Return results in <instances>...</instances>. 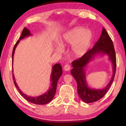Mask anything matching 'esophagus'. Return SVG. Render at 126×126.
Returning a JSON list of instances; mask_svg holds the SVG:
<instances>
[{"label":"esophagus","mask_w":126,"mask_h":126,"mask_svg":"<svg viewBox=\"0 0 126 126\" xmlns=\"http://www.w3.org/2000/svg\"><path fill=\"white\" fill-rule=\"evenodd\" d=\"M64 71H69V70L71 69V65H70L69 64L65 65L64 67Z\"/></svg>","instance_id":"34e87169"}]
</instances>
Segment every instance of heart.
Returning a JSON list of instances; mask_svg holds the SVG:
<instances>
[{
    "label": "heart",
    "mask_w": 126,
    "mask_h": 126,
    "mask_svg": "<svg viewBox=\"0 0 126 126\" xmlns=\"http://www.w3.org/2000/svg\"><path fill=\"white\" fill-rule=\"evenodd\" d=\"M93 38V33L83 27H76L68 31L63 35L61 44L62 46L72 45L71 53L75 57H81L88 52ZM59 48L58 50H61Z\"/></svg>",
    "instance_id": "1"
}]
</instances>
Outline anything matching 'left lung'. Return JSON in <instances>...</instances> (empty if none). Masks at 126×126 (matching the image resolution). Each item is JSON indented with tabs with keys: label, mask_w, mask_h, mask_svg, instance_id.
<instances>
[{
	"label": "left lung",
	"mask_w": 126,
	"mask_h": 126,
	"mask_svg": "<svg viewBox=\"0 0 126 126\" xmlns=\"http://www.w3.org/2000/svg\"><path fill=\"white\" fill-rule=\"evenodd\" d=\"M98 54H107L112 64L113 76L109 84L103 89H93L88 87L86 80L85 67ZM73 68L71 74L77 83L78 93L80 98L86 103H93L103 97L114 80L116 71V57L113 42L104 28L101 37L91 49L89 50L81 58L72 62Z\"/></svg>",
	"instance_id": "obj_1"
}]
</instances>
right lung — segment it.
<instances>
[{"mask_svg": "<svg viewBox=\"0 0 126 126\" xmlns=\"http://www.w3.org/2000/svg\"><path fill=\"white\" fill-rule=\"evenodd\" d=\"M31 35V33L30 32V31L27 28H24L23 30L22 35H21L19 40H18V41L16 42V44H15V46L13 48V50L12 52V61H13V57H14V54L15 52V49L17 45H18L19 43L20 40L23 39V38L25 37H28V36H29ZM13 72V71H12ZM62 67L61 65V64L57 63L55 64L53 67H52V74H51L50 76V86L47 92L43 94V95H39L38 97H33L31 96H28L25 94L23 93L22 91H21L20 89L19 88L18 86V84H16V80H15V78L14 76V74L13 73V79L14 80V83L15 86L18 89L19 92L20 94L22 95L24 99L27 100V101H28L31 103H32L35 104H46L47 103L50 102L53 99V97H54L55 92H56L57 90V82H58L59 78L61 77V76L62 74Z\"/></svg>", "mask_w": 126, "mask_h": 126, "instance_id": "1", "label": "right lung"}]
</instances>
